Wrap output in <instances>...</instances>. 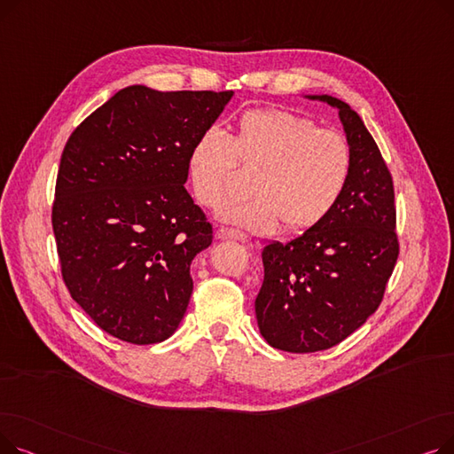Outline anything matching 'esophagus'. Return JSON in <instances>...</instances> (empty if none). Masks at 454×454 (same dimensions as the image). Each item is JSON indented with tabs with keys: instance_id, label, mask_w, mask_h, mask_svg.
<instances>
[{
	"instance_id": "1",
	"label": "esophagus",
	"mask_w": 454,
	"mask_h": 454,
	"mask_svg": "<svg viewBox=\"0 0 454 454\" xmlns=\"http://www.w3.org/2000/svg\"><path fill=\"white\" fill-rule=\"evenodd\" d=\"M219 237H223V239H233V241H241V243H247L248 237L235 231L231 228H219Z\"/></svg>"
}]
</instances>
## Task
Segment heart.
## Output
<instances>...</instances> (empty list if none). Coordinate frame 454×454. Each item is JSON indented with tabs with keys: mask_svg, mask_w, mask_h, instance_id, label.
<instances>
[{
	"mask_svg": "<svg viewBox=\"0 0 454 454\" xmlns=\"http://www.w3.org/2000/svg\"><path fill=\"white\" fill-rule=\"evenodd\" d=\"M237 158L257 169L254 195L226 206L221 217L255 231L279 223L287 231L317 226L339 204L353 167L340 132L318 129L313 119L289 110L255 108L237 119L233 137L209 127L195 139L189 178L200 204L217 207L235 193Z\"/></svg>",
	"mask_w": 454,
	"mask_h": 454,
	"instance_id": "obj_1",
	"label": "heart"
}]
</instances>
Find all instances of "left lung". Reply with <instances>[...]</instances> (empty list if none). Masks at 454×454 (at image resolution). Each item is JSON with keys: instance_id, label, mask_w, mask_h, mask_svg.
<instances>
[{"instance_id": "8db88e82", "label": "left lung", "mask_w": 454, "mask_h": 454, "mask_svg": "<svg viewBox=\"0 0 454 454\" xmlns=\"http://www.w3.org/2000/svg\"><path fill=\"white\" fill-rule=\"evenodd\" d=\"M305 98L339 110L353 167L322 223L261 254L257 325L272 348L291 353L333 348L359 329L377 311L399 255L392 176L361 115L331 95Z\"/></svg>"}]
</instances>
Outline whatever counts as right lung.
Instances as JSON below:
<instances>
[{
	"label": "right lung",
	"instance_id": "1",
	"mask_svg": "<svg viewBox=\"0 0 454 454\" xmlns=\"http://www.w3.org/2000/svg\"><path fill=\"white\" fill-rule=\"evenodd\" d=\"M233 91L119 90L69 136L53 231L66 287L108 335L169 339L193 293L191 261L213 241L185 191L189 151Z\"/></svg>",
	"mask_w": 454,
	"mask_h": 454
}]
</instances>
